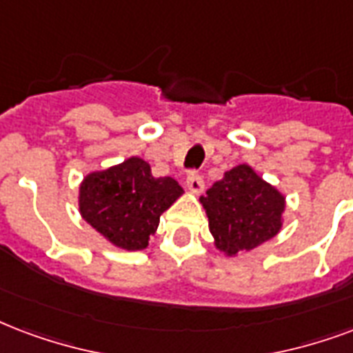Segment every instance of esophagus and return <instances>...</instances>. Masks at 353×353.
<instances>
[{"label":"esophagus","mask_w":353,"mask_h":353,"mask_svg":"<svg viewBox=\"0 0 353 353\" xmlns=\"http://www.w3.org/2000/svg\"><path fill=\"white\" fill-rule=\"evenodd\" d=\"M187 187L190 192H194V194H200L201 190H203V179L198 172H190L187 176Z\"/></svg>","instance_id":"1"}]
</instances>
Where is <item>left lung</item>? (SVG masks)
Segmentation results:
<instances>
[{"instance_id":"obj_1","label":"left lung","mask_w":353,"mask_h":353,"mask_svg":"<svg viewBox=\"0 0 353 353\" xmlns=\"http://www.w3.org/2000/svg\"><path fill=\"white\" fill-rule=\"evenodd\" d=\"M216 248L228 255L254 250L281 228L285 198L248 165L235 166L201 196Z\"/></svg>"}]
</instances>
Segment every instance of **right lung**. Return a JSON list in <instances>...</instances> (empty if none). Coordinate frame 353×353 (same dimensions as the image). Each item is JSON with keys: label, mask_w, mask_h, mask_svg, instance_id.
I'll list each match as a JSON object with an SVG mask.
<instances>
[{"label": "right lung", "mask_w": 353, "mask_h": 353, "mask_svg": "<svg viewBox=\"0 0 353 353\" xmlns=\"http://www.w3.org/2000/svg\"><path fill=\"white\" fill-rule=\"evenodd\" d=\"M174 177H153L146 161L131 157L85 177L79 211L94 230L123 250H142L161 214L181 196Z\"/></svg>", "instance_id": "1"}]
</instances>
